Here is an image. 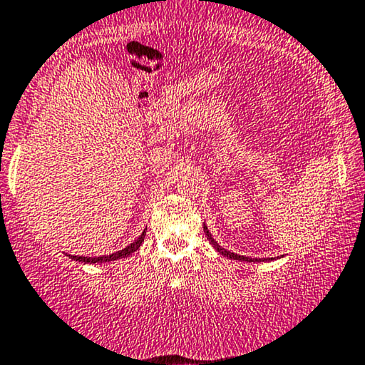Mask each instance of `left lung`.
<instances>
[{
	"mask_svg": "<svg viewBox=\"0 0 365 365\" xmlns=\"http://www.w3.org/2000/svg\"><path fill=\"white\" fill-rule=\"evenodd\" d=\"M204 232H205V236H207V239H209V242L212 244V247L215 249L217 252H220V255L222 256H225V257H229V259H237V261H247V262H255V261H273V257H264V259H252V257H246V256H239V255H236V252H230V251H227V249H224L222 246H219V242L215 241L214 237H212V234L209 232V229H207V225L204 224Z\"/></svg>",
	"mask_w": 365,
	"mask_h": 365,
	"instance_id": "obj_1",
	"label": "left lung"
}]
</instances>
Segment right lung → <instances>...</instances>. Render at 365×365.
Masks as SVG:
<instances>
[{
	"label": "right lung",
	"mask_w": 365,
	"mask_h": 365,
	"mask_svg": "<svg viewBox=\"0 0 365 365\" xmlns=\"http://www.w3.org/2000/svg\"><path fill=\"white\" fill-rule=\"evenodd\" d=\"M145 236H146V230H143L141 236L136 239L135 242H131L129 246H126L124 249H121V251L118 252H113V255L109 256H99V257H86V256H72V255H67L73 261H79V262H87V264H96V262H109V261H116V259H121V257H126L129 255H133V252L138 251L141 246V242L145 241Z\"/></svg>",
	"instance_id": "add662e5"
}]
</instances>
